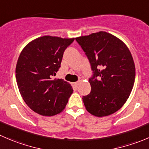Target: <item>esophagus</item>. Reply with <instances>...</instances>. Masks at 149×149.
<instances>
[{
	"label": "esophagus",
	"instance_id": "1",
	"mask_svg": "<svg viewBox=\"0 0 149 149\" xmlns=\"http://www.w3.org/2000/svg\"><path fill=\"white\" fill-rule=\"evenodd\" d=\"M79 81H77V82H75L74 83V86H76V87H78V86H79Z\"/></svg>",
	"mask_w": 149,
	"mask_h": 149
}]
</instances>
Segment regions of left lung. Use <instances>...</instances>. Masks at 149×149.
Masks as SVG:
<instances>
[{
	"instance_id": "obj_1",
	"label": "left lung",
	"mask_w": 149,
	"mask_h": 149,
	"mask_svg": "<svg viewBox=\"0 0 149 149\" xmlns=\"http://www.w3.org/2000/svg\"><path fill=\"white\" fill-rule=\"evenodd\" d=\"M89 59L93 75L91 92L84 96L86 111L97 117L120 109L132 92L135 78L133 58L119 38L104 31L76 38Z\"/></svg>"
}]
</instances>
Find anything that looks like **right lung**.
Here are the masks:
<instances>
[{"label": "right lung", "mask_w": 149, "mask_h": 149, "mask_svg": "<svg viewBox=\"0 0 149 149\" xmlns=\"http://www.w3.org/2000/svg\"><path fill=\"white\" fill-rule=\"evenodd\" d=\"M73 41L42 36L30 41L20 53L16 66L17 86L25 103L38 114L60 113L73 93L70 84L52 77L60 68L65 50Z\"/></svg>", "instance_id": "1"}]
</instances>
